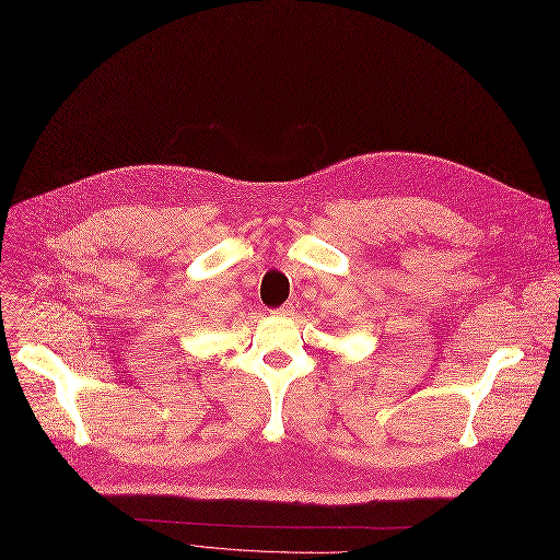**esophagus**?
Here are the masks:
<instances>
[{"label": "esophagus", "mask_w": 560, "mask_h": 560, "mask_svg": "<svg viewBox=\"0 0 560 560\" xmlns=\"http://www.w3.org/2000/svg\"><path fill=\"white\" fill-rule=\"evenodd\" d=\"M295 304H292V302H288V304H283L281 308H277V311H272L275 315H279V317H288V315H292V313H295Z\"/></svg>", "instance_id": "1"}]
</instances>
